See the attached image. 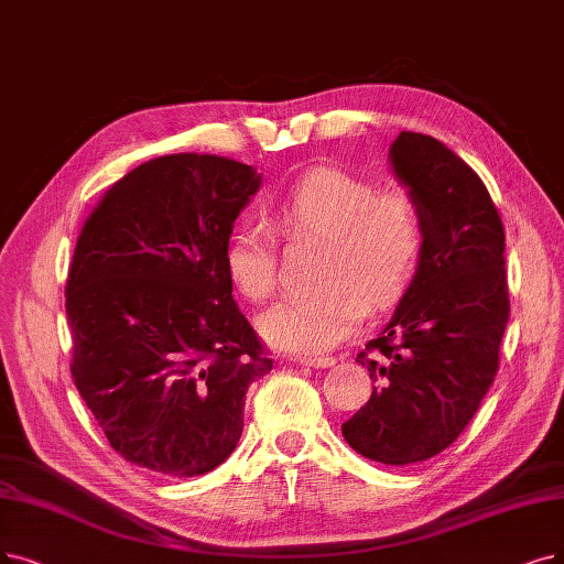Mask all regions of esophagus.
<instances>
[{"instance_id":"34e87169","label":"esophagus","mask_w":564,"mask_h":564,"mask_svg":"<svg viewBox=\"0 0 564 564\" xmlns=\"http://www.w3.org/2000/svg\"><path fill=\"white\" fill-rule=\"evenodd\" d=\"M296 364H301V366H307V368H330L333 364H335V358L333 356H299V358H294Z\"/></svg>"}]
</instances>
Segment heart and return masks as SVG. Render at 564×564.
<instances>
[{"label": "heart", "mask_w": 564, "mask_h": 564, "mask_svg": "<svg viewBox=\"0 0 564 564\" xmlns=\"http://www.w3.org/2000/svg\"><path fill=\"white\" fill-rule=\"evenodd\" d=\"M275 234L291 242H322L310 294L261 319L270 343L289 351L319 354L366 317L368 303L387 307L416 278L425 250L419 198L402 187L379 189L370 177L317 169L291 185L268 210ZM224 265L238 294L263 303L278 289V242L257 224H242L224 247Z\"/></svg>", "instance_id": "1"}]
</instances>
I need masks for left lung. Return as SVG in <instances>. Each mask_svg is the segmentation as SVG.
Instances as JSON below:
<instances>
[{"mask_svg":"<svg viewBox=\"0 0 564 564\" xmlns=\"http://www.w3.org/2000/svg\"><path fill=\"white\" fill-rule=\"evenodd\" d=\"M391 162L423 208L425 250L393 319L356 356L375 387L343 435L370 460L412 465L477 414L500 366L509 284L505 224L484 180L414 131H400Z\"/></svg>","mask_w":564,"mask_h":564,"instance_id":"left-lung-1","label":"left lung"}]
</instances>
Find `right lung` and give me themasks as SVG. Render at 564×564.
I'll list each match as a JSON object with an SVG mask.
<instances>
[{
	"label": "right lung",
	"mask_w": 564,
	"mask_h": 564,
	"mask_svg": "<svg viewBox=\"0 0 564 564\" xmlns=\"http://www.w3.org/2000/svg\"><path fill=\"white\" fill-rule=\"evenodd\" d=\"M261 175L180 152L118 180L87 215L66 280L74 384L116 452L164 477L231 456L245 393L273 358L224 265Z\"/></svg>",
	"instance_id": "add662e5"
}]
</instances>
